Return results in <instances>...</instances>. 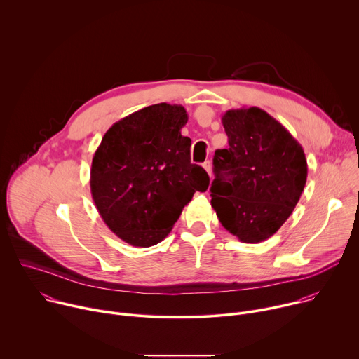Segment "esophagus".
Here are the masks:
<instances>
[{"label":"esophagus","mask_w":359,"mask_h":359,"mask_svg":"<svg viewBox=\"0 0 359 359\" xmlns=\"http://www.w3.org/2000/svg\"><path fill=\"white\" fill-rule=\"evenodd\" d=\"M203 168L206 169V172L212 176V162H210V161H206V162H204V163H203Z\"/></svg>","instance_id":"34e87169"}]
</instances>
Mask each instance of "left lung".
Here are the masks:
<instances>
[{"instance_id":"1","label":"left lung","mask_w":359,"mask_h":359,"mask_svg":"<svg viewBox=\"0 0 359 359\" xmlns=\"http://www.w3.org/2000/svg\"><path fill=\"white\" fill-rule=\"evenodd\" d=\"M229 147L215 151L212 208L243 243L271 237L291 216L306 182L301 144L260 108L230 109L222 118Z\"/></svg>"}]
</instances>
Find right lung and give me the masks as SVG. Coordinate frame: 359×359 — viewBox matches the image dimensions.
<instances>
[{
	"mask_svg": "<svg viewBox=\"0 0 359 359\" xmlns=\"http://www.w3.org/2000/svg\"><path fill=\"white\" fill-rule=\"evenodd\" d=\"M180 105L158 104L114 123L96 149L90 193L107 226L135 247L161 243L209 175L190 162Z\"/></svg>",
	"mask_w": 359,
	"mask_h": 359,
	"instance_id": "1",
	"label": "right lung"
}]
</instances>
